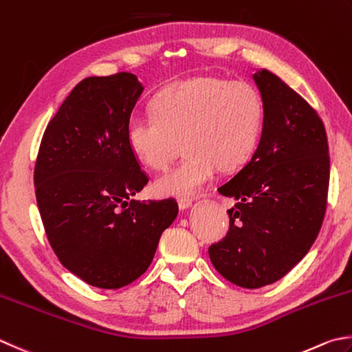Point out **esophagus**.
<instances>
[{
    "instance_id": "esophagus-1",
    "label": "esophagus",
    "mask_w": 352,
    "mask_h": 352,
    "mask_svg": "<svg viewBox=\"0 0 352 352\" xmlns=\"http://www.w3.org/2000/svg\"><path fill=\"white\" fill-rule=\"evenodd\" d=\"M191 204H193V199H190V197H179L177 199V205L181 210L191 207Z\"/></svg>"
}]
</instances>
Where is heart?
<instances>
[{
    "mask_svg": "<svg viewBox=\"0 0 352 352\" xmlns=\"http://www.w3.org/2000/svg\"><path fill=\"white\" fill-rule=\"evenodd\" d=\"M263 125V102L253 84L196 76L170 85L153 101V115L127 125L130 150L145 167L162 170L181 142L187 155L156 177L159 196L188 197L213 181L219 168L234 170L254 155Z\"/></svg>",
    "mask_w": 352,
    "mask_h": 352,
    "instance_id": "1",
    "label": "heart"
}]
</instances>
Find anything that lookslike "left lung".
<instances>
[{"instance_id":"1","label":"left lung","mask_w":352,"mask_h":352,"mask_svg":"<svg viewBox=\"0 0 352 352\" xmlns=\"http://www.w3.org/2000/svg\"><path fill=\"white\" fill-rule=\"evenodd\" d=\"M263 101L254 155L219 193L236 199L230 230L208 248L217 273L256 289L289 273L313 247L328 202L329 148L319 113L268 70L253 75Z\"/></svg>"}]
</instances>
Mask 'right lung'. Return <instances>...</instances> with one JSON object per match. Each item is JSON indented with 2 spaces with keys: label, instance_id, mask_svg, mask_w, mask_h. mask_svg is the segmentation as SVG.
<instances>
[{
  "label": "right lung",
  "instance_id": "1",
  "mask_svg": "<svg viewBox=\"0 0 352 352\" xmlns=\"http://www.w3.org/2000/svg\"><path fill=\"white\" fill-rule=\"evenodd\" d=\"M142 90L127 72L82 79L39 144L33 181L49 243L65 268L96 288L118 289L142 276L177 216L173 197L131 199L148 182L127 142Z\"/></svg>",
  "mask_w": 352,
  "mask_h": 352
}]
</instances>
